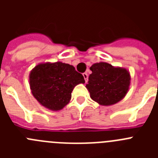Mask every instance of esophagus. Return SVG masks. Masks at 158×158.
I'll return each mask as SVG.
<instances>
[{
	"mask_svg": "<svg viewBox=\"0 0 158 158\" xmlns=\"http://www.w3.org/2000/svg\"><path fill=\"white\" fill-rule=\"evenodd\" d=\"M83 77H84V78H85V82H87L88 79H89V76H88L87 73H84Z\"/></svg>",
	"mask_w": 158,
	"mask_h": 158,
	"instance_id": "obj_1",
	"label": "esophagus"
}]
</instances>
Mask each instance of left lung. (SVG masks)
<instances>
[{
  "mask_svg": "<svg viewBox=\"0 0 158 158\" xmlns=\"http://www.w3.org/2000/svg\"><path fill=\"white\" fill-rule=\"evenodd\" d=\"M85 87L94 101L103 106L116 104L125 97L131 85L129 71L107 62L95 63Z\"/></svg>",
  "mask_w": 158,
  "mask_h": 158,
  "instance_id": "obj_1",
  "label": "left lung"
}]
</instances>
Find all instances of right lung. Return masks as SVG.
Segmentation results:
<instances>
[{
	"label": "right lung",
	"instance_id": "right-lung-1",
	"mask_svg": "<svg viewBox=\"0 0 158 158\" xmlns=\"http://www.w3.org/2000/svg\"><path fill=\"white\" fill-rule=\"evenodd\" d=\"M85 82L83 75L74 67L61 62L38 64L29 74L33 96L51 111L62 110L70 101L75 86Z\"/></svg>",
	"mask_w": 158,
	"mask_h": 158
}]
</instances>
